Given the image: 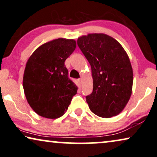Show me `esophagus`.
<instances>
[{"label": "esophagus", "mask_w": 157, "mask_h": 157, "mask_svg": "<svg viewBox=\"0 0 157 157\" xmlns=\"http://www.w3.org/2000/svg\"><path fill=\"white\" fill-rule=\"evenodd\" d=\"M79 82L80 84V85H82V78H79Z\"/></svg>", "instance_id": "esophagus-1"}]
</instances>
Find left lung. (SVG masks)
Returning <instances> with one entry per match:
<instances>
[{
	"label": "left lung",
	"instance_id": "obj_1",
	"mask_svg": "<svg viewBox=\"0 0 157 157\" xmlns=\"http://www.w3.org/2000/svg\"><path fill=\"white\" fill-rule=\"evenodd\" d=\"M78 45L92 68L93 90L86 100L91 111L101 117L120 113L132 92L133 70L121 44L104 33L78 37Z\"/></svg>",
	"mask_w": 157,
	"mask_h": 157
}]
</instances>
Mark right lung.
<instances>
[{
    "mask_svg": "<svg viewBox=\"0 0 157 157\" xmlns=\"http://www.w3.org/2000/svg\"><path fill=\"white\" fill-rule=\"evenodd\" d=\"M75 48L73 39H55L37 48L28 59L23 75L24 93L38 115L60 117L76 94L78 87L68 78L65 65Z\"/></svg>",
    "mask_w": 157,
    "mask_h": 157,
    "instance_id": "add662e5",
    "label": "right lung"
}]
</instances>
